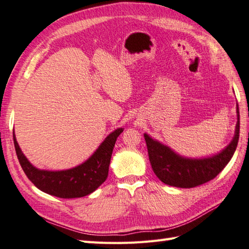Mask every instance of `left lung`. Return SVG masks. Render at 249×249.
I'll list each match as a JSON object with an SVG mask.
<instances>
[{"instance_id": "8db88e82", "label": "left lung", "mask_w": 249, "mask_h": 249, "mask_svg": "<svg viewBox=\"0 0 249 249\" xmlns=\"http://www.w3.org/2000/svg\"><path fill=\"white\" fill-rule=\"evenodd\" d=\"M236 117L234 136L229 145L214 156L201 159L182 157L168 146L145 133L143 136L153 173L163 183L182 189H191L214 179L229 163L239 142L240 112L237 104Z\"/></svg>"}]
</instances>
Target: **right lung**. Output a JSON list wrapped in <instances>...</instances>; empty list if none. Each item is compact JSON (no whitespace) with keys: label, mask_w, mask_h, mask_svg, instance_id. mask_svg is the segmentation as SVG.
Returning a JSON list of instances; mask_svg holds the SVG:
<instances>
[{"label":"right lung","mask_w":249,"mask_h":249,"mask_svg":"<svg viewBox=\"0 0 249 249\" xmlns=\"http://www.w3.org/2000/svg\"><path fill=\"white\" fill-rule=\"evenodd\" d=\"M124 129L108 134L92 156L78 166L65 170L36 168L21 151L14 132V143L22 169L32 183L40 191L59 198H80L91 194L107 180L113 149Z\"/></svg>","instance_id":"add662e5"}]
</instances>
